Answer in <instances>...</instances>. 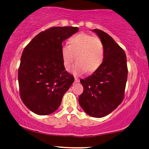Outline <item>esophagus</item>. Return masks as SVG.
<instances>
[{"label": "esophagus", "instance_id": "obj_1", "mask_svg": "<svg viewBox=\"0 0 149 149\" xmlns=\"http://www.w3.org/2000/svg\"><path fill=\"white\" fill-rule=\"evenodd\" d=\"M74 82L75 83H79V79L75 77V78H74Z\"/></svg>", "mask_w": 149, "mask_h": 149}]
</instances>
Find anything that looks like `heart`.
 <instances>
[{
  "label": "heart",
  "instance_id": "1",
  "mask_svg": "<svg viewBox=\"0 0 149 149\" xmlns=\"http://www.w3.org/2000/svg\"><path fill=\"white\" fill-rule=\"evenodd\" d=\"M68 42V45H64L61 48L65 70H70L75 56L77 62L73 68L74 74L85 71L93 73L100 67L104 59V47L99 38L81 33L71 36Z\"/></svg>",
  "mask_w": 149,
  "mask_h": 149
}]
</instances>
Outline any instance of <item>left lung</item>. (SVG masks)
Listing matches in <instances>:
<instances>
[{"label": "left lung", "instance_id": "1", "mask_svg": "<svg viewBox=\"0 0 149 149\" xmlns=\"http://www.w3.org/2000/svg\"><path fill=\"white\" fill-rule=\"evenodd\" d=\"M92 31L104 45V59L92 74L80 80L83 92L79 102L87 115L100 118L112 113L123 101L128 70L123 49L102 30Z\"/></svg>", "mask_w": 149, "mask_h": 149}]
</instances>
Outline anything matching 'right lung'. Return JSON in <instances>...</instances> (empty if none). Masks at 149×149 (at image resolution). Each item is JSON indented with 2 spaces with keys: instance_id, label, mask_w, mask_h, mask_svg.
I'll return each instance as SVG.
<instances>
[{
  "instance_id": "obj_1",
  "label": "right lung",
  "mask_w": 149,
  "mask_h": 149,
  "mask_svg": "<svg viewBox=\"0 0 149 149\" xmlns=\"http://www.w3.org/2000/svg\"><path fill=\"white\" fill-rule=\"evenodd\" d=\"M72 26L52 27L40 32L22 53L18 70L20 97L35 114L47 115L60 107L74 78L65 70L62 42L78 32Z\"/></svg>"
}]
</instances>
